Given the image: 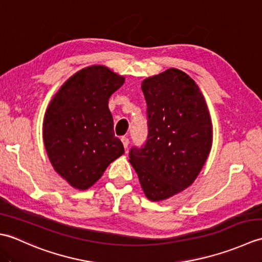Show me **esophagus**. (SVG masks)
Segmentation results:
<instances>
[{
  "instance_id": "obj_1",
  "label": "esophagus",
  "mask_w": 262,
  "mask_h": 262,
  "mask_svg": "<svg viewBox=\"0 0 262 262\" xmlns=\"http://www.w3.org/2000/svg\"><path fill=\"white\" fill-rule=\"evenodd\" d=\"M121 142H122V145H124V147L127 148L128 147V144H129V140H128V137L122 136L121 137Z\"/></svg>"
}]
</instances>
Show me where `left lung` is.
Returning <instances> with one entry per match:
<instances>
[{
  "mask_svg": "<svg viewBox=\"0 0 262 262\" xmlns=\"http://www.w3.org/2000/svg\"><path fill=\"white\" fill-rule=\"evenodd\" d=\"M147 104L145 145L133 147L129 162L145 196L168 199L196 180L213 143V126L198 85L185 72L169 69L142 83Z\"/></svg>",
  "mask_w": 262,
  "mask_h": 262,
  "instance_id": "left-lung-1",
  "label": "left lung"
}]
</instances>
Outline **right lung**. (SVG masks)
I'll list each match as a JSON object with an SVG mask.
<instances>
[{"label": "right lung", "mask_w": 262, "mask_h": 262, "mask_svg": "<svg viewBox=\"0 0 262 262\" xmlns=\"http://www.w3.org/2000/svg\"><path fill=\"white\" fill-rule=\"evenodd\" d=\"M125 77L103 65L72 75L55 94L43 117L42 137L55 171L72 187L85 190L124 154L108 107Z\"/></svg>", "instance_id": "right-lung-1"}]
</instances>
